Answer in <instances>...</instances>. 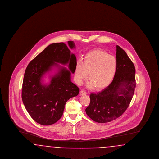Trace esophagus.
<instances>
[{
	"label": "esophagus",
	"mask_w": 159,
	"mask_h": 159,
	"mask_svg": "<svg viewBox=\"0 0 159 159\" xmlns=\"http://www.w3.org/2000/svg\"><path fill=\"white\" fill-rule=\"evenodd\" d=\"M80 95H86V94H87V92H86L85 91L82 90V91L80 92Z\"/></svg>",
	"instance_id": "1"
}]
</instances>
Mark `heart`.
<instances>
[{
	"label": "heart",
	"instance_id": "b5f03b06",
	"mask_svg": "<svg viewBox=\"0 0 159 159\" xmlns=\"http://www.w3.org/2000/svg\"><path fill=\"white\" fill-rule=\"evenodd\" d=\"M117 68L115 57L101 49L91 50L85 54L83 62L79 61L76 64L75 77L76 82L80 84L86 79L88 73L91 80L88 87H95L97 90L107 87L112 82Z\"/></svg>",
	"mask_w": 159,
	"mask_h": 159
}]
</instances>
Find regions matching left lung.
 I'll return each instance as SVG.
<instances>
[{
    "label": "left lung",
    "instance_id": "8db88e82",
    "mask_svg": "<svg viewBox=\"0 0 159 159\" xmlns=\"http://www.w3.org/2000/svg\"><path fill=\"white\" fill-rule=\"evenodd\" d=\"M117 68L112 82L104 90L90 95L87 115L93 121L104 123L119 117L128 108L136 86L135 68L127 53L116 46Z\"/></svg>",
    "mask_w": 159,
    "mask_h": 159
}]
</instances>
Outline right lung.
Masks as SVG:
<instances>
[{
    "label": "right lung",
    "instance_id": "right-lung-1",
    "mask_svg": "<svg viewBox=\"0 0 159 159\" xmlns=\"http://www.w3.org/2000/svg\"><path fill=\"white\" fill-rule=\"evenodd\" d=\"M71 49L75 48L73 41H68ZM67 65L69 69L57 63ZM76 57L63 42L48 46L31 61L25 71L22 87V99L31 118L42 125H51L62 117L66 102L79 93V88L71 81L75 72ZM53 67L57 72L50 76L48 85L42 79Z\"/></svg>",
    "mask_w": 159,
    "mask_h": 159
}]
</instances>
